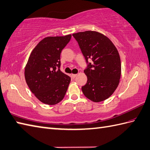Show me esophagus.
<instances>
[{"instance_id": "1", "label": "esophagus", "mask_w": 150, "mask_h": 150, "mask_svg": "<svg viewBox=\"0 0 150 150\" xmlns=\"http://www.w3.org/2000/svg\"><path fill=\"white\" fill-rule=\"evenodd\" d=\"M77 74H72L71 76H72V78H75L76 76H77Z\"/></svg>"}]
</instances>
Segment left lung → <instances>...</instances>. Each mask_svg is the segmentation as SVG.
Wrapping results in <instances>:
<instances>
[{
	"label": "left lung",
	"instance_id": "left-lung-1",
	"mask_svg": "<svg viewBox=\"0 0 150 150\" xmlns=\"http://www.w3.org/2000/svg\"><path fill=\"white\" fill-rule=\"evenodd\" d=\"M87 63L84 70L87 82L81 87L86 98L94 102L108 99L119 83L121 74L120 56L108 37L100 33L86 31L72 34ZM91 58L92 64L88 59Z\"/></svg>",
	"mask_w": 150,
	"mask_h": 150
}]
</instances>
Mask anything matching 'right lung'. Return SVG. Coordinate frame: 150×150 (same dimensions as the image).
<instances>
[{
    "label": "right lung",
    "instance_id": "1",
    "mask_svg": "<svg viewBox=\"0 0 150 150\" xmlns=\"http://www.w3.org/2000/svg\"><path fill=\"white\" fill-rule=\"evenodd\" d=\"M71 36H48L42 40L25 65V81L36 98L45 104H57L67 91L71 78L59 69L60 54Z\"/></svg>",
    "mask_w": 150,
    "mask_h": 150
}]
</instances>
